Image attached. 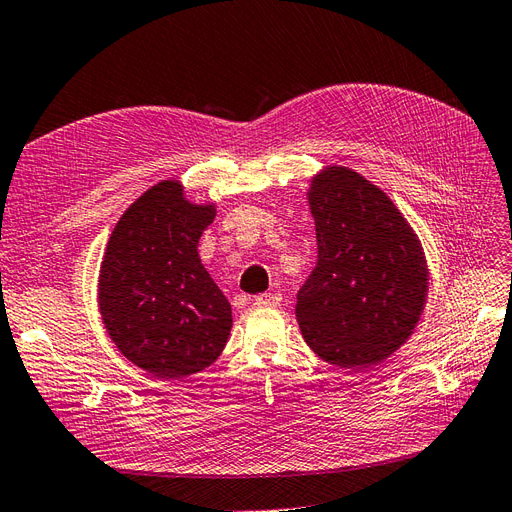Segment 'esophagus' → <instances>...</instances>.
I'll return each mask as SVG.
<instances>
[{"mask_svg": "<svg viewBox=\"0 0 512 512\" xmlns=\"http://www.w3.org/2000/svg\"><path fill=\"white\" fill-rule=\"evenodd\" d=\"M282 294L280 292H260L254 297V305H280Z\"/></svg>", "mask_w": 512, "mask_h": 512, "instance_id": "1", "label": "esophagus"}]
</instances>
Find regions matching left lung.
Instances as JSON below:
<instances>
[{
  "instance_id": "left-lung-1",
  "label": "left lung",
  "mask_w": 512,
  "mask_h": 512,
  "mask_svg": "<svg viewBox=\"0 0 512 512\" xmlns=\"http://www.w3.org/2000/svg\"><path fill=\"white\" fill-rule=\"evenodd\" d=\"M318 260L294 314L307 346L344 369L378 365L414 333L427 303L423 245L393 200L348 166L312 177Z\"/></svg>"
}]
</instances>
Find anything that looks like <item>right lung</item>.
I'll use <instances>...</instances> for the list:
<instances>
[{
  "mask_svg": "<svg viewBox=\"0 0 512 512\" xmlns=\"http://www.w3.org/2000/svg\"><path fill=\"white\" fill-rule=\"evenodd\" d=\"M215 203H192L164 179L123 211L98 275V309L117 350L147 374L177 380L222 354L232 309L198 256Z\"/></svg>",
  "mask_w": 512,
  "mask_h": 512,
  "instance_id": "1",
  "label": "right lung"
}]
</instances>
